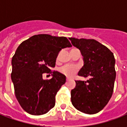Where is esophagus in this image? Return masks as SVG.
I'll return each instance as SVG.
<instances>
[{
	"label": "esophagus",
	"instance_id": "esophagus-1",
	"mask_svg": "<svg viewBox=\"0 0 127 127\" xmlns=\"http://www.w3.org/2000/svg\"><path fill=\"white\" fill-rule=\"evenodd\" d=\"M66 81H68V80H69V78H68V77H66Z\"/></svg>",
	"mask_w": 127,
	"mask_h": 127
}]
</instances>
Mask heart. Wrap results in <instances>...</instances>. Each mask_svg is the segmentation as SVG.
I'll return each mask as SVG.
<instances>
[{"label": "heart", "instance_id": "heart-1", "mask_svg": "<svg viewBox=\"0 0 127 127\" xmlns=\"http://www.w3.org/2000/svg\"><path fill=\"white\" fill-rule=\"evenodd\" d=\"M77 70L78 66L75 65H64L59 69V72L66 77H71L77 71Z\"/></svg>", "mask_w": 127, "mask_h": 127}]
</instances>
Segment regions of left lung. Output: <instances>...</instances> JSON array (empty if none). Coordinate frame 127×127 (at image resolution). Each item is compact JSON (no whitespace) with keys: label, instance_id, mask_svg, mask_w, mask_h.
I'll return each mask as SVG.
<instances>
[{"label":"left lung","instance_id":"left-lung-1","mask_svg":"<svg viewBox=\"0 0 127 127\" xmlns=\"http://www.w3.org/2000/svg\"><path fill=\"white\" fill-rule=\"evenodd\" d=\"M84 57V64L80 76L91 78L75 81L71 92L73 105L80 112L94 114L103 109L112 97L116 79L115 58L113 53L95 39L69 38Z\"/></svg>","mask_w":127,"mask_h":127}]
</instances>
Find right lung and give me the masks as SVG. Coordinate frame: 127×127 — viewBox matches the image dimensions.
I'll return each mask as SVG.
<instances>
[{"instance_id":"obj_1","label":"right lung","mask_w":127,"mask_h":127,"mask_svg":"<svg viewBox=\"0 0 127 127\" xmlns=\"http://www.w3.org/2000/svg\"><path fill=\"white\" fill-rule=\"evenodd\" d=\"M72 45L65 36L46 34H36L23 41L15 51L11 61V80L15 97L27 113L34 116L46 114L55 105V97L66 77L54 67L59 52ZM44 72L53 75L43 80Z\"/></svg>"}]
</instances>
